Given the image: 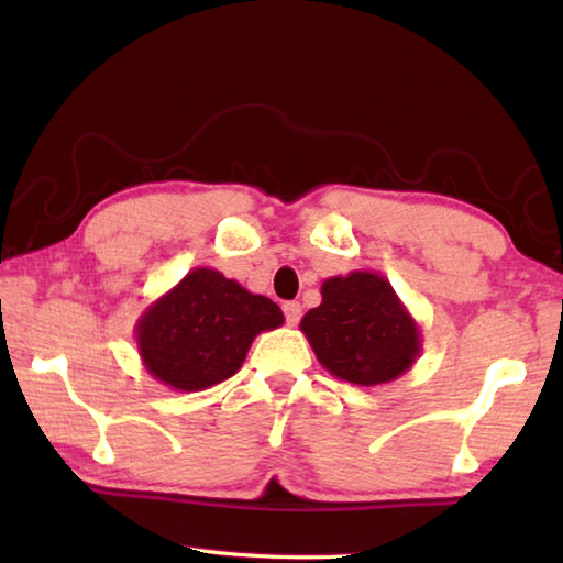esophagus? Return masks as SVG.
I'll list each match as a JSON object with an SVG mask.
<instances>
[{
  "mask_svg": "<svg viewBox=\"0 0 563 563\" xmlns=\"http://www.w3.org/2000/svg\"><path fill=\"white\" fill-rule=\"evenodd\" d=\"M283 312H285V320H288V325H298L300 322V316H302V305L300 302H285L283 305Z\"/></svg>",
  "mask_w": 563,
  "mask_h": 563,
  "instance_id": "obj_1",
  "label": "esophagus"
}]
</instances>
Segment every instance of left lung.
Here are the masks:
<instances>
[{
  "label": "left lung",
  "instance_id": "obj_1",
  "mask_svg": "<svg viewBox=\"0 0 563 563\" xmlns=\"http://www.w3.org/2000/svg\"><path fill=\"white\" fill-rule=\"evenodd\" d=\"M322 302L305 312L300 330L332 377L357 387L393 383L415 365L422 335L385 275L352 271L328 278Z\"/></svg>",
  "mask_w": 563,
  "mask_h": 563
}]
</instances>
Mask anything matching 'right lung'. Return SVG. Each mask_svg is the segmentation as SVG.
<instances>
[{
  "label": "right lung",
  "mask_w": 563,
  "mask_h": 563,
  "mask_svg": "<svg viewBox=\"0 0 563 563\" xmlns=\"http://www.w3.org/2000/svg\"><path fill=\"white\" fill-rule=\"evenodd\" d=\"M283 322L271 298L201 265L148 305L136 322V345L161 385L201 393L233 377L253 340Z\"/></svg>",
  "instance_id": "obj_1"
}]
</instances>
